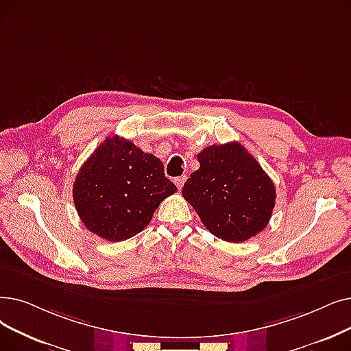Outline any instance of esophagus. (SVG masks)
<instances>
[{
  "label": "esophagus",
  "instance_id": "esophagus-1",
  "mask_svg": "<svg viewBox=\"0 0 351 351\" xmlns=\"http://www.w3.org/2000/svg\"><path fill=\"white\" fill-rule=\"evenodd\" d=\"M185 180H186V176L184 175V176H178V178H175V185L179 188V189H182L184 188V185H185Z\"/></svg>",
  "mask_w": 351,
  "mask_h": 351
}]
</instances>
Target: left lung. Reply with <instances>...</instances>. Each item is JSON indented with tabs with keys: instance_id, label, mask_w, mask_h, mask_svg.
<instances>
[{
	"instance_id": "left-lung-1",
	"label": "left lung",
	"mask_w": 351,
	"mask_h": 351,
	"mask_svg": "<svg viewBox=\"0 0 351 351\" xmlns=\"http://www.w3.org/2000/svg\"><path fill=\"white\" fill-rule=\"evenodd\" d=\"M197 162L182 195L206 230L235 243L260 234L276 205V186L261 165L238 142L208 146Z\"/></svg>"
}]
</instances>
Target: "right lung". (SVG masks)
Segmentation results:
<instances>
[{
	"label": "right lung",
	"instance_id": "add662e5",
	"mask_svg": "<svg viewBox=\"0 0 351 351\" xmlns=\"http://www.w3.org/2000/svg\"><path fill=\"white\" fill-rule=\"evenodd\" d=\"M176 191L156 156L112 136L80 167L73 199L90 232L119 242L143 231L159 204Z\"/></svg>",
	"mask_w": 351,
	"mask_h": 351
}]
</instances>
